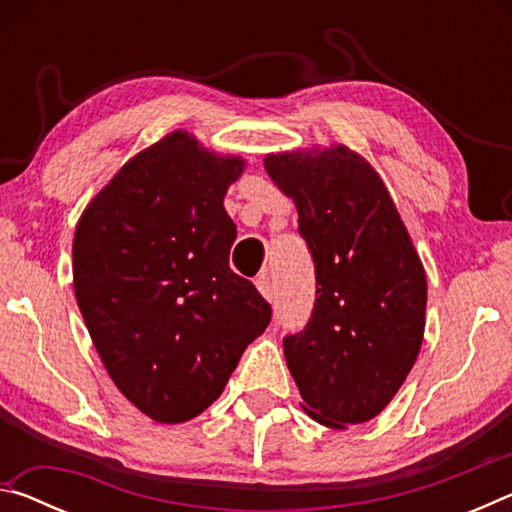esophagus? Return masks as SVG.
<instances>
[{
    "mask_svg": "<svg viewBox=\"0 0 512 512\" xmlns=\"http://www.w3.org/2000/svg\"><path fill=\"white\" fill-rule=\"evenodd\" d=\"M255 284H257V291L262 293L266 300H273V282H271V277L259 275L257 280H255Z\"/></svg>",
    "mask_w": 512,
    "mask_h": 512,
    "instance_id": "obj_1",
    "label": "esophagus"
}]
</instances>
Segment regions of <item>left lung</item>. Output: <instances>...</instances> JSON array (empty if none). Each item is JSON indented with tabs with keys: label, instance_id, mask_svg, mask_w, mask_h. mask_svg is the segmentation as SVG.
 I'll use <instances>...</instances> for the list:
<instances>
[{
	"label": "left lung",
	"instance_id": "8db88e82",
	"mask_svg": "<svg viewBox=\"0 0 512 512\" xmlns=\"http://www.w3.org/2000/svg\"><path fill=\"white\" fill-rule=\"evenodd\" d=\"M298 207L314 259L316 302L284 357L302 409L325 427L368 422L400 391L424 334L427 275L379 173L336 144L266 155Z\"/></svg>",
	"mask_w": 512,
	"mask_h": 512
}]
</instances>
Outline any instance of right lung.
Here are the masks:
<instances>
[{"label": "right lung", "mask_w": 512, "mask_h": 512, "mask_svg": "<svg viewBox=\"0 0 512 512\" xmlns=\"http://www.w3.org/2000/svg\"><path fill=\"white\" fill-rule=\"evenodd\" d=\"M244 171L185 131L137 153L76 225L74 293L115 386L162 424L196 418L271 323L228 259L223 196Z\"/></svg>", "instance_id": "obj_1"}]
</instances>
